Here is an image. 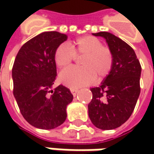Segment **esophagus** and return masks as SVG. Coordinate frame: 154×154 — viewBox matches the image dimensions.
Masks as SVG:
<instances>
[{"instance_id":"34e87169","label":"esophagus","mask_w":154,"mask_h":154,"mask_svg":"<svg viewBox=\"0 0 154 154\" xmlns=\"http://www.w3.org/2000/svg\"><path fill=\"white\" fill-rule=\"evenodd\" d=\"M70 92L71 93L74 95V96H76L77 92H78V89H75V88H70Z\"/></svg>"}]
</instances>
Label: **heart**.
<instances>
[{
  "label": "heart",
  "mask_w": 154,
  "mask_h": 154,
  "mask_svg": "<svg viewBox=\"0 0 154 154\" xmlns=\"http://www.w3.org/2000/svg\"><path fill=\"white\" fill-rule=\"evenodd\" d=\"M75 56H83L81 68H69L60 74V81L69 87H80L92 84L96 77L103 80L109 74L113 56L109 48L103 46L100 40L92 36H83L77 38L74 45L64 43L56 48L54 59L60 68L68 67Z\"/></svg>",
  "instance_id": "1"
}]
</instances>
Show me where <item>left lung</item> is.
<instances>
[{"label":"left lung","instance_id":"obj_1","mask_svg":"<svg viewBox=\"0 0 154 154\" xmlns=\"http://www.w3.org/2000/svg\"><path fill=\"white\" fill-rule=\"evenodd\" d=\"M92 35L105 39L113 64L100 86L91 88L92 99L88 104V115L95 127L114 129L133 113L140 92L141 67L134 51L121 38L106 32Z\"/></svg>","mask_w":154,"mask_h":154}]
</instances>
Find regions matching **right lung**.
<instances>
[{"label": "right lung", "instance_id": "add662e5", "mask_svg": "<svg viewBox=\"0 0 154 154\" xmlns=\"http://www.w3.org/2000/svg\"><path fill=\"white\" fill-rule=\"evenodd\" d=\"M66 40L67 36L58 32L40 33L21 47L14 63V96L24 118L40 129L62 125L74 98L62 85L52 89L56 76L55 51Z\"/></svg>", "mask_w": 154, "mask_h": 154}]
</instances>
